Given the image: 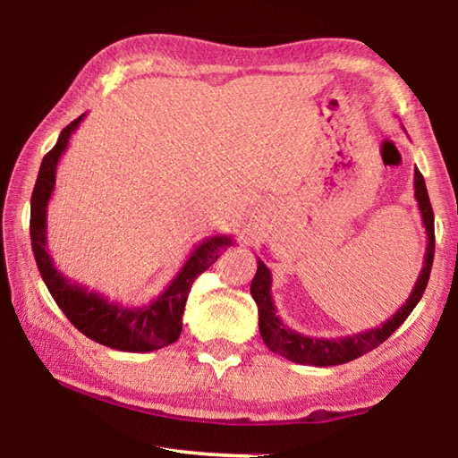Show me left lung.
Here are the masks:
<instances>
[{"label":"left lung","mask_w":458,"mask_h":458,"mask_svg":"<svg viewBox=\"0 0 458 458\" xmlns=\"http://www.w3.org/2000/svg\"><path fill=\"white\" fill-rule=\"evenodd\" d=\"M414 198L418 201V210L422 216V224L426 230V252L422 270L418 275L414 289L406 299V303L402 305L390 319L384 321L377 327H371L366 331L353 333L347 337H335V339H325V337H309L303 333L291 329L289 325H284L281 317L276 315V307L273 301V276L270 270L259 259L257 275L252 278L250 294L257 301L259 307V329L260 337L265 341L270 352L283 355L284 360H291L294 363H303V366H317V368H327V366H339V363H347L355 358H361L363 353L376 350L379 344L392 335L402 323L408 319V315L414 311L418 301L422 299L428 284L432 259H434V214L430 206L428 191H426V183L422 174L414 169Z\"/></svg>","instance_id":"1"}]
</instances>
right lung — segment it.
<instances>
[{
    "label": "right lung",
    "mask_w": 458,
    "mask_h": 458,
    "mask_svg": "<svg viewBox=\"0 0 458 458\" xmlns=\"http://www.w3.org/2000/svg\"><path fill=\"white\" fill-rule=\"evenodd\" d=\"M84 114L62 129L56 145L44 155L40 172H38L32 193V214H30V238H32L36 265L56 305L82 335L119 352L147 353L161 350L180 337L185 301H188L193 281L206 268H210L220 254L234 244V240L228 234H216L201 240L199 244L193 246L188 260L183 262L174 281L165 286V291L145 305L117 303V301H111L105 294L90 291L89 286L62 275L46 248L48 244L46 216H48V201L54 185H56L58 161Z\"/></svg>",
    "instance_id": "right-lung-1"
}]
</instances>
